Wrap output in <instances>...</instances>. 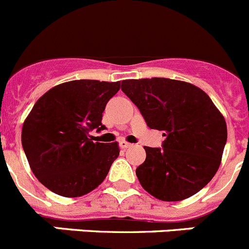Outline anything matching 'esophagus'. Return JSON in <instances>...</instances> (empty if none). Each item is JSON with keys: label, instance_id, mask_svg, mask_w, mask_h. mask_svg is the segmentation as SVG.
<instances>
[{"label": "esophagus", "instance_id": "1", "mask_svg": "<svg viewBox=\"0 0 249 249\" xmlns=\"http://www.w3.org/2000/svg\"><path fill=\"white\" fill-rule=\"evenodd\" d=\"M131 143H128V142H126V141H121L120 142V147L121 148H123V149H126V148H129L131 147Z\"/></svg>", "mask_w": 249, "mask_h": 249}]
</instances>
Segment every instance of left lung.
Segmentation results:
<instances>
[{
	"label": "left lung",
	"instance_id": "1",
	"mask_svg": "<svg viewBox=\"0 0 249 249\" xmlns=\"http://www.w3.org/2000/svg\"><path fill=\"white\" fill-rule=\"evenodd\" d=\"M122 91L148 127L163 132V149L144 147L141 185L161 201H181L213 179L227 141L225 117L205 91L166 77L123 80Z\"/></svg>",
	"mask_w": 249,
	"mask_h": 249
}]
</instances>
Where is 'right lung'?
<instances>
[{
	"label": "right lung",
	"mask_w": 249,
	"mask_h": 249,
	"mask_svg": "<svg viewBox=\"0 0 249 249\" xmlns=\"http://www.w3.org/2000/svg\"><path fill=\"white\" fill-rule=\"evenodd\" d=\"M121 81L72 80L40 96L22 127V145L36 178L64 197H79L105 180L120 154L117 142H93L102 112Z\"/></svg>",
	"instance_id": "1"
}]
</instances>
